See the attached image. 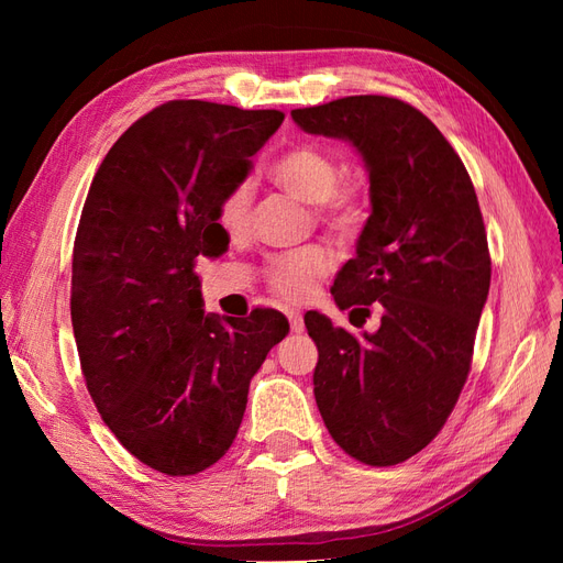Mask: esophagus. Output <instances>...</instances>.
<instances>
[{
	"instance_id": "esophagus-1",
	"label": "esophagus",
	"mask_w": 563,
	"mask_h": 563,
	"mask_svg": "<svg viewBox=\"0 0 563 563\" xmlns=\"http://www.w3.org/2000/svg\"><path fill=\"white\" fill-rule=\"evenodd\" d=\"M288 323H291V331L294 333H302L305 331V321H302V314L300 312H288Z\"/></svg>"
}]
</instances>
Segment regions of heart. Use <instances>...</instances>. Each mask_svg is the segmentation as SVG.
Instances as JSON below:
<instances>
[{
	"label": "heart",
	"mask_w": 563,
	"mask_h": 563,
	"mask_svg": "<svg viewBox=\"0 0 563 563\" xmlns=\"http://www.w3.org/2000/svg\"><path fill=\"white\" fill-rule=\"evenodd\" d=\"M269 178L284 192L300 201L317 203V216L335 232H352L364 218V192L352 180H340V166L314 145H298L272 162ZM218 225L230 236H242L251 223V187L236 183L218 201ZM331 269L329 253L308 246L277 255L267 265V284L286 300H305L314 291L317 279Z\"/></svg>",
	"instance_id": "heart-1"
}]
</instances>
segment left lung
I'll use <instances>...</instances> for the list:
<instances>
[{
  "label": "left lung",
  "mask_w": 563,
  "mask_h": 563,
  "mask_svg": "<svg viewBox=\"0 0 563 563\" xmlns=\"http://www.w3.org/2000/svg\"><path fill=\"white\" fill-rule=\"evenodd\" d=\"M291 117L350 141L371 180V216L331 294L364 321L376 302L380 329L352 335L305 314L319 350L314 399L347 455L397 465L444 428L467 380L490 286L479 201L451 143L399 98L347 96Z\"/></svg>",
  "instance_id": "left-lung-1"
}]
</instances>
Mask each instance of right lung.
Returning a JSON list of instances; mask_svg holds the SVG:
<instances>
[{"instance_id":"right-lung-1","label":"right lung","mask_w":563,"mask_h":563,"mask_svg":"<svg viewBox=\"0 0 563 563\" xmlns=\"http://www.w3.org/2000/svg\"><path fill=\"white\" fill-rule=\"evenodd\" d=\"M279 110L168 100L98 166L73 251V329L89 395L143 465L190 476L228 453L251 378L288 333L282 312L203 314L197 258L230 236L218 201L242 183Z\"/></svg>"}]
</instances>
